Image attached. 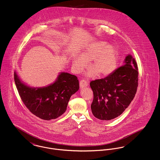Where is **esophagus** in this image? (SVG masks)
Wrapping results in <instances>:
<instances>
[{"label": "esophagus", "mask_w": 160, "mask_h": 160, "mask_svg": "<svg viewBox=\"0 0 160 160\" xmlns=\"http://www.w3.org/2000/svg\"><path fill=\"white\" fill-rule=\"evenodd\" d=\"M88 85V82L87 81H86L85 80H81L80 81V86L82 88H83L85 87H87Z\"/></svg>", "instance_id": "esophagus-1"}]
</instances>
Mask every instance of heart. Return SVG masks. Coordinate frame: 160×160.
<instances>
[{
    "label": "heart",
    "mask_w": 160,
    "mask_h": 160,
    "mask_svg": "<svg viewBox=\"0 0 160 160\" xmlns=\"http://www.w3.org/2000/svg\"><path fill=\"white\" fill-rule=\"evenodd\" d=\"M118 58L117 50L114 47L108 46L106 42L97 41L87 46L81 53L72 59V63L74 71L81 72L87 66V62L91 61L89 70L86 75L89 77L107 76L116 68Z\"/></svg>",
    "instance_id": "heart-1"
}]
</instances>
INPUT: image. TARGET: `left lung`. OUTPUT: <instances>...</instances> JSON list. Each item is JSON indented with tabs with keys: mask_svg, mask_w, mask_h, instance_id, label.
<instances>
[{
	"mask_svg": "<svg viewBox=\"0 0 160 160\" xmlns=\"http://www.w3.org/2000/svg\"><path fill=\"white\" fill-rule=\"evenodd\" d=\"M123 65L111 74L90 82L93 93L92 112L102 121H110L120 116L134 99L138 86L136 61L128 54Z\"/></svg>",
	"mask_w": 160,
	"mask_h": 160,
	"instance_id": "8db88e82",
	"label": "left lung"
}]
</instances>
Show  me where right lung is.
Listing matches in <instances>:
<instances>
[{
  "instance_id": "right-lung-1",
  "label": "right lung",
  "mask_w": 160,
  "mask_h": 160,
  "mask_svg": "<svg viewBox=\"0 0 160 160\" xmlns=\"http://www.w3.org/2000/svg\"><path fill=\"white\" fill-rule=\"evenodd\" d=\"M14 81L24 104L32 114L46 121L63 114L71 95L79 89L77 77L67 72H61L54 83L44 88L26 85L15 72Z\"/></svg>"
}]
</instances>
